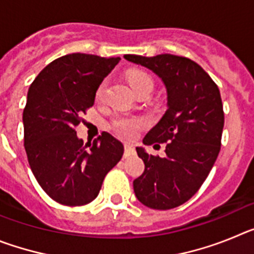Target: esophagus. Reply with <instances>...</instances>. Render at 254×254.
Returning a JSON list of instances; mask_svg holds the SVG:
<instances>
[{"label": "esophagus", "mask_w": 254, "mask_h": 254, "mask_svg": "<svg viewBox=\"0 0 254 254\" xmlns=\"http://www.w3.org/2000/svg\"><path fill=\"white\" fill-rule=\"evenodd\" d=\"M133 150H134V147H133V145H132V143H126V145H125V155H126V156H128L129 154H132V152H133Z\"/></svg>", "instance_id": "obj_1"}]
</instances>
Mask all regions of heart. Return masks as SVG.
<instances>
[{
    "label": "heart",
    "instance_id": "heart-1",
    "mask_svg": "<svg viewBox=\"0 0 254 254\" xmlns=\"http://www.w3.org/2000/svg\"><path fill=\"white\" fill-rule=\"evenodd\" d=\"M128 81L134 89V91L137 93L141 89L145 87H150L152 90L154 87V80L151 76L145 71L141 69H133L128 73ZM105 91H107V82H102L100 86L96 90V100L102 102L105 96ZM147 127V121L142 117H128L122 116L118 117L112 123V128L116 132L117 136H120L121 138L125 140H133L137 137L138 132L142 131L143 128Z\"/></svg>",
    "mask_w": 254,
    "mask_h": 254
}]
</instances>
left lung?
<instances>
[{
    "mask_svg": "<svg viewBox=\"0 0 254 254\" xmlns=\"http://www.w3.org/2000/svg\"><path fill=\"white\" fill-rule=\"evenodd\" d=\"M129 62L154 71L167 87L168 109L143 138L145 145L165 143V158L136 147L145 163L142 176L133 181L142 205L169 210L187 202L201 188L221 147L223 102L215 81L187 57L126 55Z\"/></svg>",
    "mask_w": 254,
    "mask_h": 254,
    "instance_id": "left-lung-1",
    "label": "left lung"
}]
</instances>
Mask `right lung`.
<instances>
[{
    "mask_svg": "<svg viewBox=\"0 0 254 254\" xmlns=\"http://www.w3.org/2000/svg\"><path fill=\"white\" fill-rule=\"evenodd\" d=\"M120 57L72 53L44 67L31 82L22 121L29 165L56 202L82 206L99 194L108 172L122 159V142L111 133L91 142L76 127L94 105L95 93Z\"/></svg>",
    "mask_w": 254,
    "mask_h": 254,
    "instance_id": "right-lung-1",
    "label": "right lung"
}]
</instances>
